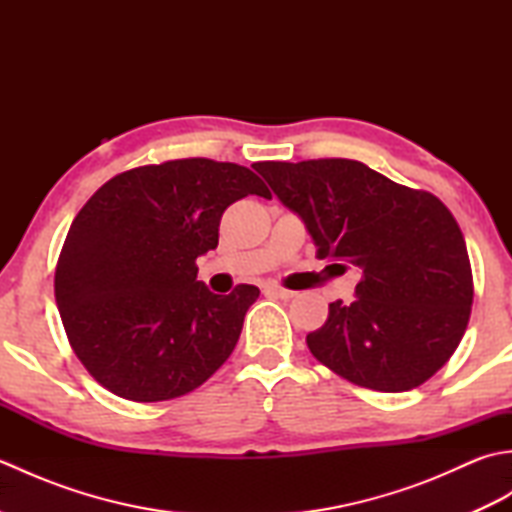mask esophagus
<instances>
[{
	"label": "esophagus",
	"instance_id": "34e87169",
	"mask_svg": "<svg viewBox=\"0 0 512 512\" xmlns=\"http://www.w3.org/2000/svg\"><path fill=\"white\" fill-rule=\"evenodd\" d=\"M264 295L277 297V299H292L297 295V292H292V290L279 286V284H264Z\"/></svg>",
	"mask_w": 512,
	"mask_h": 512
}]
</instances>
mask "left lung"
<instances>
[{"mask_svg": "<svg viewBox=\"0 0 512 512\" xmlns=\"http://www.w3.org/2000/svg\"><path fill=\"white\" fill-rule=\"evenodd\" d=\"M299 213L317 257L358 270L356 299L330 303L306 336L334 374L374 391H409L458 350L473 306L464 235L436 195L389 180L358 160L257 162Z\"/></svg>", "mask_w": 512, "mask_h": 512, "instance_id": "8db88e82", "label": "left lung"}]
</instances>
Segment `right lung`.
I'll list each match as a JSON object with an SVG mask.
<instances>
[{
  "instance_id": "1",
  "label": "right lung",
  "mask_w": 512,
  "mask_h": 512,
  "mask_svg": "<svg viewBox=\"0 0 512 512\" xmlns=\"http://www.w3.org/2000/svg\"><path fill=\"white\" fill-rule=\"evenodd\" d=\"M246 195L273 198L235 162L180 158L127 169L83 204L65 237L54 297L70 347L96 383L134 402L180 398L235 350L259 288L213 295L195 259Z\"/></svg>"
}]
</instances>
